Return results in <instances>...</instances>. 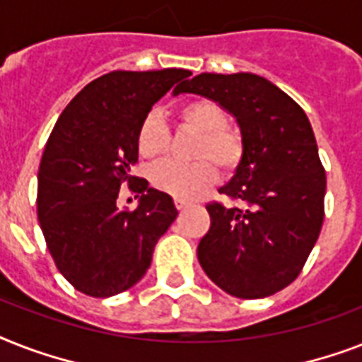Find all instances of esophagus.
I'll return each mask as SVG.
<instances>
[{"label": "esophagus", "mask_w": 362, "mask_h": 362, "mask_svg": "<svg viewBox=\"0 0 362 362\" xmlns=\"http://www.w3.org/2000/svg\"><path fill=\"white\" fill-rule=\"evenodd\" d=\"M187 204H189V203H187V201H184V199H175V206L178 210H184Z\"/></svg>", "instance_id": "34e87169"}]
</instances>
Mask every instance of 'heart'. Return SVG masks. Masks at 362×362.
I'll return each mask as SVG.
<instances>
[{
	"instance_id": "obj_1",
	"label": "heart",
	"mask_w": 362,
	"mask_h": 362,
	"mask_svg": "<svg viewBox=\"0 0 362 362\" xmlns=\"http://www.w3.org/2000/svg\"><path fill=\"white\" fill-rule=\"evenodd\" d=\"M178 122L186 129L197 131L193 156L197 161L182 163L167 159L152 169V184L176 199L199 197L218 178V168L233 173L244 161L246 139L235 125L226 124L227 115L212 99H193L178 110ZM136 152L144 159H158L170 146V129L159 110H150L136 129Z\"/></svg>"
}]
</instances>
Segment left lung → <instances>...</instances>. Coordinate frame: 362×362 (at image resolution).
Returning a JSON list of instances; mask_svg holds the SVG:
<instances>
[{
    "mask_svg": "<svg viewBox=\"0 0 362 362\" xmlns=\"http://www.w3.org/2000/svg\"><path fill=\"white\" fill-rule=\"evenodd\" d=\"M180 92L220 103L246 139L244 161L220 189L231 204H206L199 263L233 297L274 295L300 274L325 218L327 176L312 125L287 93L252 73H203Z\"/></svg>",
    "mask_w": 362,
    "mask_h": 362,
    "instance_id": "left-lung-1",
    "label": "left lung"
}]
</instances>
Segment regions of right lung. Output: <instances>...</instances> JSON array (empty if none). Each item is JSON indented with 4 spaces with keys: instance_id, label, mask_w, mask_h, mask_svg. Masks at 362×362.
<instances>
[{
    "instance_id": "right-lung-1",
    "label": "right lung",
    "mask_w": 362,
    "mask_h": 362,
    "mask_svg": "<svg viewBox=\"0 0 362 362\" xmlns=\"http://www.w3.org/2000/svg\"><path fill=\"white\" fill-rule=\"evenodd\" d=\"M186 69L112 71L76 93L54 125L37 175V218L64 278L90 297H112L141 280L156 242L176 220L170 195L131 175L136 129ZM127 183L141 195L118 209Z\"/></svg>"
}]
</instances>
